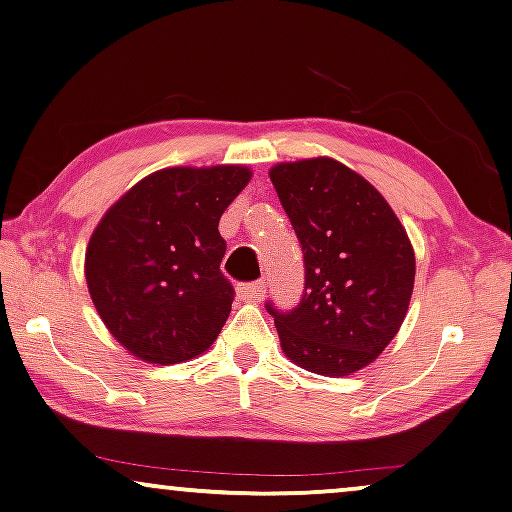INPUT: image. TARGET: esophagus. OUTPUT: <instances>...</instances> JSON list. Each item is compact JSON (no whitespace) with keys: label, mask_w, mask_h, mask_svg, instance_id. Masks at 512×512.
Returning a JSON list of instances; mask_svg holds the SVG:
<instances>
[{"label":"esophagus","mask_w":512,"mask_h":512,"mask_svg":"<svg viewBox=\"0 0 512 512\" xmlns=\"http://www.w3.org/2000/svg\"><path fill=\"white\" fill-rule=\"evenodd\" d=\"M264 293H267L264 281H252V283H243V286H238V297H243V300H250V302H260Z\"/></svg>","instance_id":"esophagus-1"}]
</instances>
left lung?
I'll use <instances>...</instances> for the list:
<instances>
[{
	"label": "left lung",
	"instance_id": "1",
	"mask_svg": "<svg viewBox=\"0 0 512 512\" xmlns=\"http://www.w3.org/2000/svg\"><path fill=\"white\" fill-rule=\"evenodd\" d=\"M304 252V293L274 316L290 361L328 378L373 364L409 312L416 255L375 186L333 158L269 170Z\"/></svg>",
	"mask_w": 512,
	"mask_h": 512
}]
</instances>
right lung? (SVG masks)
<instances>
[{
	"mask_svg": "<svg viewBox=\"0 0 512 512\" xmlns=\"http://www.w3.org/2000/svg\"><path fill=\"white\" fill-rule=\"evenodd\" d=\"M250 177L243 165L167 167L101 217L84 276L101 321L129 354L181 364L217 340L234 302L217 226Z\"/></svg>",
	"mask_w": 512,
	"mask_h": 512,
	"instance_id": "right-lung-1",
	"label": "right lung"
}]
</instances>
